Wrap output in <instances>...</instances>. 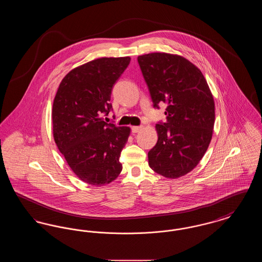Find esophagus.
Here are the masks:
<instances>
[{"instance_id":"1","label":"esophagus","mask_w":262,"mask_h":262,"mask_svg":"<svg viewBox=\"0 0 262 262\" xmlns=\"http://www.w3.org/2000/svg\"><path fill=\"white\" fill-rule=\"evenodd\" d=\"M141 128H142V126H132V132H133V134H137Z\"/></svg>"}]
</instances>
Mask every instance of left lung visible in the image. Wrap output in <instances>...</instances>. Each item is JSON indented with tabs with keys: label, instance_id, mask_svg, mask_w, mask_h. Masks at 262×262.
Wrapping results in <instances>:
<instances>
[{
	"label": "left lung",
	"instance_id": "left-lung-1",
	"mask_svg": "<svg viewBox=\"0 0 262 262\" xmlns=\"http://www.w3.org/2000/svg\"><path fill=\"white\" fill-rule=\"evenodd\" d=\"M153 106L167 104V122L155 125L158 140L148 152L150 168L177 179L193 170L211 141L215 105L200 69L186 58L168 53L137 57Z\"/></svg>",
	"mask_w": 262,
	"mask_h": 262
}]
</instances>
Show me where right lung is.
<instances>
[{
	"label": "right lung",
	"mask_w": 262,
	"mask_h": 262,
	"mask_svg": "<svg viewBox=\"0 0 262 262\" xmlns=\"http://www.w3.org/2000/svg\"><path fill=\"white\" fill-rule=\"evenodd\" d=\"M129 57L99 58L72 70L62 78L53 109L54 140L78 179L101 187L122 172L120 156L130 134L128 126L104 121L112 110L113 86Z\"/></svg>",
	"instance_id": "obj_1"
}]
</instances>
